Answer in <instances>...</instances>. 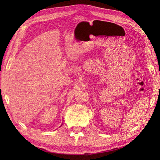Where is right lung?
I'll return each instance as SVG.
<instances>
[{"instance_id": "1", "label": "right lung", "mask_w": 160, "mask_h": 160, "mask_svg": "<svg viewBox=\"0 0 160 160\" xmlns=\"http://www.w3.org/2000/svg\"><path fill=\"white\" fill-rule=\"evenodd\" d=\"M60 127H61V126H60Z\"/></svg>"}]
</instances>
